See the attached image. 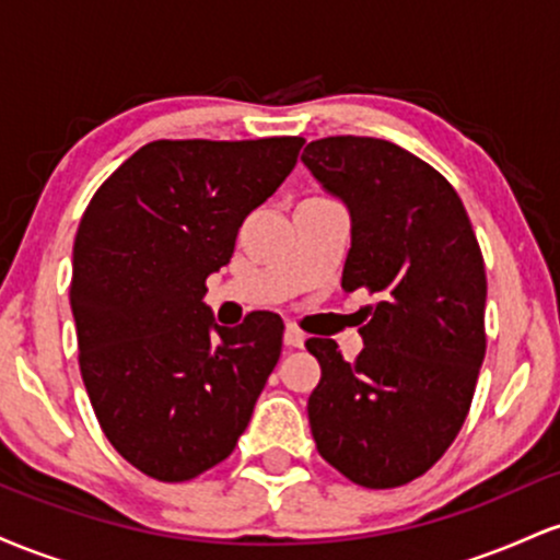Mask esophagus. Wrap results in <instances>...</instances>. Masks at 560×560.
<instances>
[{"label": "esophagus", "mask_w": 560, "mask_h": 560, "mask_svg": "<svg viewBox=\"0 0 560 560\" xmlns=\"http://www.w3.org/2000/svg\"><path fill=\"white\" fill-rule=\"evenodd\" d=\"M305 339L307 337L298 329V326H292V324L287 326V331H284V345L287 347H302V345H305Z\"/></svg>", "instance_id": "34e87169"}]
</instances>
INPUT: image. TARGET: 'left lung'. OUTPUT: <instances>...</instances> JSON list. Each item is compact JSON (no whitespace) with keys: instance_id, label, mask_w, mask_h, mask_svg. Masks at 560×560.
I'll list each match as a JSON object with an SVG mask.
<instances>
[{"instance_id":"left-lung-1","label":"left lung","mask_w":560,"mask_h":560,"mask_svg":"<svg viewBox=\"0 0 560 560\" xmlns=\"http://www.w3.org/2000/svg\"><path fill=\"white\" fill-rule=\"evenodd\" d=\"M302 163L350 210L342 289L378 294L352 363L334 339L305 342L320 363L313 440L355 485H408L445 455L471 408L487 350L479 242L447 178L392 141L318 139Z\"/></svg>"}]
</instances>
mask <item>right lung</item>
Segmentation results:
<instances>
[{
  "mask_svg": "<svg viewBox=\"0 0 560 560\" xmlns=\"http://www.w3.org/2000/svg\"><path fill=\"white\" fill-rule=\"evenodd\" d=\"M302 144L150 141L81 218L70 281L81 376L102 432L147 477L186 481L229 458L279 363V316L226 329L202 298Z\"/></svg>",
  "mask_w": 560,
  "mask_h": 560,
  "instance_id": "1",
  "label": "right lung"
}]
</instances>
